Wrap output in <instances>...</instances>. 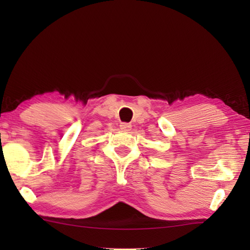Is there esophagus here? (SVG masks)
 <instances>
[{
    "label": "esophagus",
    "instance_id": "34e87169",
    "mask_svg": "<svg viewBox=\"0 0 250 250\" xmlns=\"http://www.w3.org/2000/svg\"><path fill=\"white\" fill-rule=\"evenodd\" d=\"M131 128H132V125H131V124H128V122H122V124L120 125L121 130L129 131V130H131Z\"/></svg>",
    "mask_w": 250,
    "mask_h": 250
}]
</instances>
